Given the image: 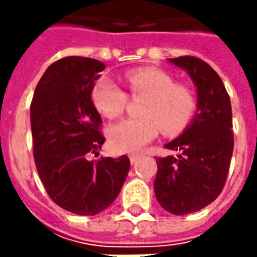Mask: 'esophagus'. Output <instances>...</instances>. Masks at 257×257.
Here are the masks:
<instances>
[{
    "instance_id": "34e87169",
    "label": "esophagus",
    "mask_w": 257,
    "mask_h": 257,
    "mask_svg": "<svg viewBox=\"0 0 257 257\" xmlns=\"http://www.w3.org/2000/svg\"><path fill=\"white\" fill-rule=\"evenodd\" d=\"M128 157H130V162H132V164H133V163H136L137 160H139V157H140V154H130Z\"/></svg>"
}]
</instances>
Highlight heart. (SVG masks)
I'll list each match as a JSON object with an SVG mask.
<instances>
[{
  "instance_id": "1",
  "label": "heart",
  "mask_w": 257,
  "mask_h": 257,
  "mask_svg": "<svg viewBox=\"0 0 257 257\" xmlns=\"http://www.w3.org/2000/svg\"><path fill=\"white\" fill-rule=\"evenodd\" d=\"M130 93L146 94L140 107V117L125 118L108 128V140L115 152H137L150 143L160 132L169 136L183 132L192 121L197 103L186 84L157 67H140L124 74ZM95 110L107 118H117L124 113L128 95L108 77L98 78L91 90Z\"/></svg>"
}]
</instances>
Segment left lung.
<instances>
[{
	"label": "left lung",
	"mask_w": 257,
	"mask_h": 257,
	"mask_svg": "<svg viewBox=\"0 0 257 257\" xmlns=\"http://www.w3.org/2000/svg\"><path fill=\"white\" fill-rule=\"evenodd\" d=\"M197 87V113L184 133L166 144L177 156L159 157L154 193L164 210L183 216L199 212L222 193L233 153L232 105L222 78L192 55L170 58Z\"/></svg>",
	"instance_id": "obj_1"
}]
</instances>
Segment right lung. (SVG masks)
<instances>
[{
  "mask_svg": "<svg viewBox=\"0 0 257 257\" xmlns=\"http://www.w3.org/2000/svg\"><path fill=\"white\" fill-rule=\"evenodd\" d=\"M105 65L65 57L45 70L30 108L35 167L48 196L64 210L94 216L115 200L130 169L127 156L98 154L103 120L91 101L94 81Z\"/></svg>",
  "mask_w": 257,
  "mask_h": 257,
  "instance_id": "right-lung-1",
  "label": "right lung"
}]
</instances>
